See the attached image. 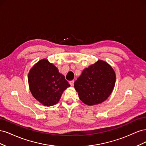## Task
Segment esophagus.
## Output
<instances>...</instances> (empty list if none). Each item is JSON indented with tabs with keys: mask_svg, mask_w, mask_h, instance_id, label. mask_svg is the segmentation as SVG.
<instances>
[{
	"mask_svg": "<svg viewBox=\"0 0 146 146\" xmlns=\"http://www.w3.org/2000/svg\"><path fill=\"white\" fill-rule=\"evenodd\" d=\"M74 83V80H71L69 82V84L70 85V86H73Z\"/></svg>",
	"mask_w": 146,
	"mask_h": 146,
	"instance_id": "34e87169",
	"label": "esophagus"
}]
</instances>
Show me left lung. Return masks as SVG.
<instances>
[{
  "label": "left lung",
  "instance_id": "obj_1",
  "mask_svg": "<svg viewBox=\"0 0 146 146\" xmlns=\"http://www.w3.org/2000/svg\"><path fill=\"white\" fill-rule=\"evenodd\" d=\"M116 82L113 69L99 60L85 68L74 82V88L84 104L94 105L103 102L111 94Z\"/></svg>",
  "mask_w": 146,
  "mask_h": 146
}]
</instances>
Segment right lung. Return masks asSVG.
Wrapping results in <instances>:
<instances>
[{
    "label": "right lung",
    "mask_w": 146,
    "mask_h": 146,
    "mask_svg": "<svg viewBox=\"0 0 146 146\" xmlns=\"http://www.w3.org/2000/svg\"><path fill=\"white\" fill-rule=\"evenodd\" d=\"M28 82L33 96L45 106L58 103L63 91L70 86L58 68L46 59L39 61L30 69Z\"/></svg>",
    "instance_id": "obj_1"
}]
</instances>
